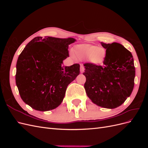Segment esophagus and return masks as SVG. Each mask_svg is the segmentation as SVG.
Wrapping results in <instances>:
<instances>
[{
    "instance_id": "esophagus-1",
    "label": "esophagus",
    "mask_w": 148,
    "mask_h": 148,
    "mask_svg": "<svg viewBox=\"0 0 148 148\" xmlns=\"http://www.w3.org/2000/svg\"><path fill=\"white\" fill-rule=\"evenodd\" d=\"M84 71V67L83 65H81L80 66V71H81V73H83Z\"/></svg>"
}]
</instances>
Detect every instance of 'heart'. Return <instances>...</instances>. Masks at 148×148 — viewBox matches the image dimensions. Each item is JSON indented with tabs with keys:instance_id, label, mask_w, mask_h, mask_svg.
Returning <instances> with one entry per match:
<instances>
[{
	"instance_id": "heart-1",
	"label": "heart",
	"mask_w": 148,
	"mask_h": 148,
	"mask_svg": "<svg viewBox=\"0 0 148 148\" xmlns=\"http://www.w3.org/2000/svg\"><path fill=\"white\" fill-rule=\"evenodd\" d=\"M75 54L79 59L88 58L93 64H99L104 61L105 51L103 49L89 44H81L76 46L74 49Z\"/></svg>"
}]
</instances>
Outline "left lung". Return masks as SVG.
<instances>
[{"instance_id":"1","label":"left lung","mask_w":148,"mask_h":148,"mask_svg":"<svg viewBox=\"0 0 148 148\" xmlns=\"http://www.w3.org/2000/svg\"><path fill=\"white\" fill-rule=\"evenodd\" d=\"M106 49L102 65L85 63L86 80L84 87L93 103L115 109L131 95L135 84V68L132 53L120 44L101 42Z\"/></svg>"}]
</instances>
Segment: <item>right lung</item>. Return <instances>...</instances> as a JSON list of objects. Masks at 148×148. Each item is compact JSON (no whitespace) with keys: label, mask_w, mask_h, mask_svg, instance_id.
I'll list each match as a JSON object with an SVG mask.
<instances>
[{"label":"right lung","mask_w":148,"mask_h":148,"mask_svg":"<svg viewBox=\"0 0 148 148\" xmlns=\"http://www.w3.org/2000/svg\"><path fill=\"white\" fill-rule=\"evenodd\" d=\"M76 40L36 37L26 46L16 62V84L26 104L39 111L56 109L68 85L79 74V64L62 65L69 46Z\"/></svg>","instance_id":"right-lung-1"}]
</instances>
